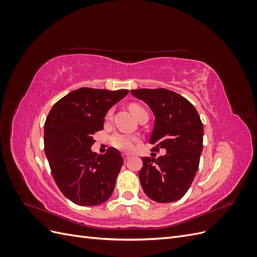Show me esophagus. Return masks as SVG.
Masks as SVG:
<instances>
[{"label": "esophagus", "instance_id": "34e87169", "mask_svg": "<svg viewBox=\"0 0 257 257\" xmlns=\"http://www.w3.org/2000/svg\"><path fill=\"white\" fill-rule=\"evenodd\" d=\"M122 157H123L124 161H127V160L130 159L131 155H130V154H127V153H123V154H122Z\"/></svg>", "mask_w": 257, "mask_h": 257}]
</instances>
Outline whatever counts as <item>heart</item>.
Masks as SVG:
<instances>
[{"mask_svg":"<svg viewBox=\"0 0 257 257\" xmlns=\"http://www.w3.org/2000/svg\"><path fill=\"white\" fill-rule=\"evenodd\" d=\"M130 110L133 112V114L136 116L137 119H139V116L148 113L145 108L136 103H133L130 105ZM113 109H109L106 113V119L109 120L112 116ZM138 141V137L134 135H130L125 133H115L111 136L110 138V143L111 145L115 148V149L124 151V152H130L134 147V143Z\"/></svg>","mask_w":257,"mask_h":257,"instance_id":"heart-1","label":"heart"}]
</instances>
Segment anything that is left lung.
I'll list each match as a JSON object with an SVG mask.
<instances>
[{
    "label": "left lung",
    "mask_w": 257,
    "mask_h": 257,
    "mask_svg": "<svg viewBox=\"0 0 257 257\" xmlns=\"http://www.w3.org/2000/svg\"><path fill=\"white\" fill-rule=\"evenodd\" d=\"M131 93L149 105L155 115L152 150H166L157 160L142 159L139 180L148 197L158 203H173L185 195L197 173L203 151V122L195 107L174 91L137 89Z\"/></svg>",
    "instance_id": "8db88e82"
}]
</instances>
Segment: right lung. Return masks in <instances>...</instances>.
Instances as JSON below:
<instances>
[{
    "mask_svg": "<svg viewBox=\"0 0 257 257\" xmlns=\"http://www.w3.org/2000/svg\"><path fill=\"white\" fill-rule=\"evenodd\" d=\"M128 93L80 88L59 99L45 121L44 146L58 188L74 204L96 206L111 196L123 164L120 152L96 154L93 136L104 128L108 109Z\"/></svg>",
    "mask_w": 257,
    "mask_h": 257,
    "instance_id": "1",
    "label": "right lung"
}]
</instances>
